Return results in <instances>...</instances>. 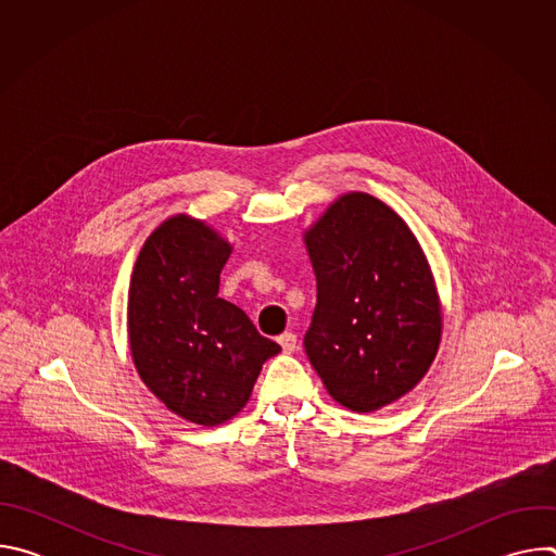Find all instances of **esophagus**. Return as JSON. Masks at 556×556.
I'll list each match as a JSON object with an SVG mask.
<instances>
[{
  "instance_id": "esophagus-1",
  "label": "esophagus",
  "mask_w": 556,
  "mask_h": 556,
  "mask_svg": "<svg viewBox=\"0 0 556 556\" xmlns=\"http://www.w3.org/2000/svg\"><path fill=\"white\" fill-rule=\"evenodd\" d=\"M279 345H281V350H283L286 354H292V352L296 350V334L283 332V334L279 337Z\"/></svg>"
}]
</instances>
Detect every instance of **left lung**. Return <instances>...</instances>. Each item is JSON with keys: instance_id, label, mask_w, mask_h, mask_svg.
Listing matches in <instances>:
<instances>
[{"instance_id": "1", "label": "left lung", "mask_w": 556, "mask_h": 556, "mask_svg": "<svg viewBox=\"0 0 556 556\" xmlns=\"http://www.w3.org/2000/svg\"><path fill=\"white\" fill-rule=\"evenodd\" d=\"M316 275L305 354L332 399L378 412L429 371L442 337L431 266L407 222L369 193L352 191L303 235Z\"/></svg>"}]
</instances>
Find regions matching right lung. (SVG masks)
I'll return each mask as SVG.
<instances>
[{
	"label": "right lung",
	"mask_w": 556,
	"mask_h": 556,
	"mask_svg": "<svg viewBox=\"0 0 556 556\" xmlns=\"http://www.w3.org/2000/svg\"><path fill=\"white\" fill-rule=\"evenodd\" d=\"M230 251L219 232L180 213L147 237L129 281L134 365L169 412L202 427L240 414L262 365L281 352L242 307L217 296Z\"/></svg>",
	"instance_id": "right-lung-1"
}]
</instances>
